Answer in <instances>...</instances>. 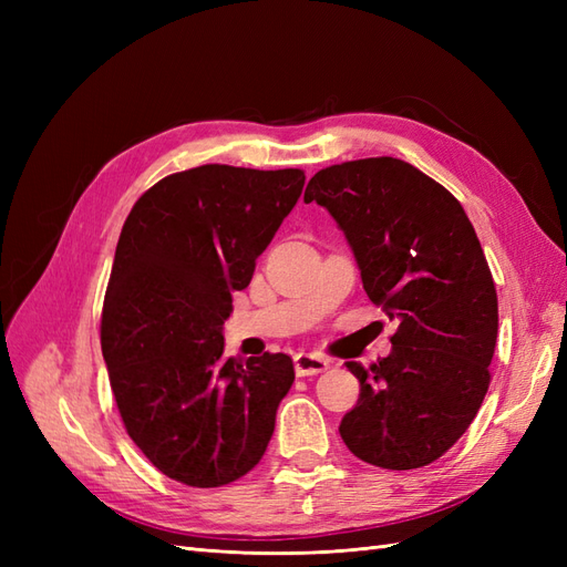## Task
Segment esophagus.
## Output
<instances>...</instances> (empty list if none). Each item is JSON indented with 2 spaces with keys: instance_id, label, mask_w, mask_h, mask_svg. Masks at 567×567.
Returning a JSON list of instances; mask_svg holds the SVG:
<instances>
[{
  "instance_id": "obj_1",
  "label": "esophagus",
  "mask_w": 567,
  "mask_h": 567,
  "mask_svg": "<svg viewBox=\"0 0 567 567\" xmlns=\"http://www.w3.org/2000/svg\"><path fill=\"white\" fill-rule=\"evenodd\" d=\"M293 364H296L298 375H317V373L329 369V359L310 354V352H298L293 357Z\"/></svg>"
}]
</instances>
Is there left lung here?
<instances>
[{"instance_id":"1","label":"left lung","mask_w":567,"mask_h":567,"mask_svg":"<svg viewBox=\"0 0 567 567\" xmlns=\"http://www.w3.org/2000/svg\"><path fill=\"white\" fill-rule=\"evenodd\" d=\"M346 234L373 305L398 321L392 352L364 369L340 421L348 450L371 466L421 468L468 431L489 388L499 307L485 252L461 203L400 158L323 167L305 203Z\"/></svg>"}]
</instances>
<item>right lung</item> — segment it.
Segmentation results:
<instances>
[{"mask_svg":"<svg viewBox=\"0 0 567 567\" xmlns=\"http://www.w3.org/2000/svg\"><path fill=\"white\" fill-rule=\"evenodd\" d=\"M302 186L293 167L200 165L153 184L120 231L101 352L127 435L182 485L252 471L296 381L284 352L225 359L221 326Z\"/></svg>","mask_w":567,"mask_h":567,"instance_id":"1","label":"right lung"}]
</instances>
